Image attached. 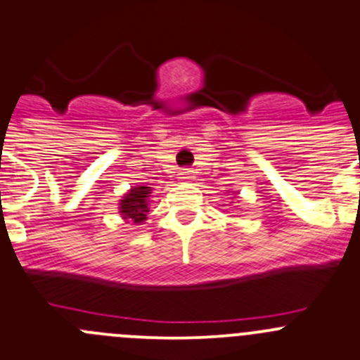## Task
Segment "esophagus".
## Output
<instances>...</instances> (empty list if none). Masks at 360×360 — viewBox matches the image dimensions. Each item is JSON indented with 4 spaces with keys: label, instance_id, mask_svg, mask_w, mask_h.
I'll return each instance as SVG.
<instances>
[{
    "label": "esophagus",
    "instance_id": "esophagus-1",
    "mask_svg": "<svg viewBox=\"0 0 360 360\" xmlns=\"http://www.w3.org/2000/svg\"><path fill=\"white\" fill-rule=\"evenodd\" d=\"M181 179L183 181H191L193 179V177H195V174H193V170H190V169H183L181 170Z\"/></svg>",
    "mask_w": 360,
    "mask_h": 360
}]
</instances>
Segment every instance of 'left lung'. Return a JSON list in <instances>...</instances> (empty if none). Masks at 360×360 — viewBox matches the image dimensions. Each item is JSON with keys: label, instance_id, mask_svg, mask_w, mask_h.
I'll use <instances>...</instances> for the list:
<instances>
[{"label": "left lung", "instance_id": "1", "mask_svg": "<svg viewBox=\"0 0 360 360\" xmlns=\"http://www.w3.org/2000/svg\"><path fill=\"white\" fill-rule=\"evenodd\" d=\"M234 195H238V191H234Z\"/></svg>", "mask_w": 360, "mask_h": 360}]
</instances>
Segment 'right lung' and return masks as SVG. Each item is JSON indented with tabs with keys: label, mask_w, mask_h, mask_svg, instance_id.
<instances>
[{
	"label": "right lung",
	"mask_w": 360,
	"mask_h": 360,
	"mask_svg": "<svg viewBox=\"0 0 360 360\" xmlns=\"http://www.w3.org/2000/svg\"><path fill=\"white\" fill-rule=\"evenodd\" d=\"M150 193H153V190L146 184L129 188L124 193L122 199L119 200V213L122 220L131 221L133 226H142L147 220V213H149Z\"/></svg>",
	"instance_id": "1"
}]
</instances>
